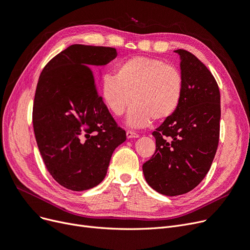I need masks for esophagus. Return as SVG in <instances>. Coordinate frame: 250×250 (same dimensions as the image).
I'll return each instance as SVG.
<instances>
[{
    "mask_svg": "<svg viewBox=\"0 0 250 250\" xmlns=\"http://www.w3.org/2000/svg\"><path fill=\"white\" fill-rule=\"evenodd\" d=\"M138 137H139V135H138L135 132H132V131H127L126 132V138H127V139H132V138H138Z\"/></svg>",
    "mask_w": 250,
    "mask_h": 250,
    "instance_id": "esophagus-1",
    "label": "esophagus"
}]
</instances>
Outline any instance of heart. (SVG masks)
Listing matches in <instances>:
<instances>
[{
	"instance_id": "1",
	"label": "heart",
	"mask_w": 250,
	"mask_h": 250,
	"mask_svg": "<svg viewBox=\"0 0 250 250\" xmlns=\"http://www.w3.org/2000/svg\"><path fill=\"white\" fill-rule=\"evenodd\" d=\"M183 76L178 68L146 57L119 62L115 73H106L100 81V95L111 113L120 116L135 101L126 117L132 127H144L152 119L172 116L183 95Z\"/></svg>"
}]
</instances>
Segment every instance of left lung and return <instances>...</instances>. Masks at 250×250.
Instances as JSON below:
<instances>
[{
    "label": "left lung",
    "instance_id": "1",
    "mask_svg": "<svg viewBox=\"0 0 250 250\" xmlns=\"http://www.w3.org/2000/svg\"><path fill=\"white\" fill-rule=\"evenodd\" d=\"M183 95L175 113L152 133L155 152L143 164L146 182L165 196L190 191L204 179L219 140L220 94L211 72L192 53L177 49Z\"/></svg>",
    "mask_w": 250,
    "mask_h": 250
}]
</instances>
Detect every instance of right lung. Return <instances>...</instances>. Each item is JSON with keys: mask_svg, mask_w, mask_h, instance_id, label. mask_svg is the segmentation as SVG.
Returning a JSON list of instances; mask_svg holds the SVG:
<instances>
[{"mask_svg": "<svg viewBox=\"0 0 250 250\" xmlns=\"http://www.w3.org/2000/svg\"><path fill=\"white\" fill-rule=\"evenodd\" d=\"M116 49L74 44L50 60L37 84L33 125L37 145L53 179L81 191L105 178L116 147L126 139L99 96L94 72Z\"/></svg>", "mask_w": 250, "mask_h": 250, "instance_id": "add662e5", "label": "right lung"}]
</instances>
